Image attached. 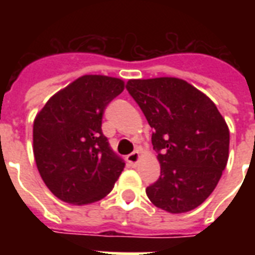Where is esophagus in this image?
<instances>
[{"label": "esophagus", "instance_id": "34e87169", "mask_svg": "<svg viewBox=\"0 0 255 255\" xmlns=\"http://www.w3.org/2000/svg\"><path fill=\"white\" fill-rule=\"evenodd\" d=\"M139 159H140V152L139 151L132 152V153H129V155L127 156V161L129 163V165H132V167H135L136 164L139 163Z\"/></svg>", "mask_w": 255, "mask_h": 255}]
</instances>
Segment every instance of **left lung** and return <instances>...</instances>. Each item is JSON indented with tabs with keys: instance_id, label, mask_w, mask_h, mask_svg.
I'll return each mask as SVG.
<instances>
[{
	"instance_id": "left-lung-1",
	"label": "left lung",
	"mask_w": 255,
	"mask_h": 255,
	"mask_svg": "<svg viewBox=\"0 0 255 255\" xmlns=\"http://www.w3.org/2000/svg\"><path fill=\"white\" fill-rule=\"evenodd\" d=\"M127 90L153 128L160 177L145 189L160 209L178 214L209 197L229 157V128L208 96L178 78L129 79Z\"/></svg>"
}]
</instances>
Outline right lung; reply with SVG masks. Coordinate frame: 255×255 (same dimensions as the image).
I'll use <instances>...</instances> for the list:
<instances>
[{
	"mask_svg": "<svg viewBox=\"0 0 255 255\" xmlns=\"http://www.w3.org/2000/svg\"><path fill=\"white\" fill-rule=\"evenodd\" d=\"M123 90L119 78L83 75L51 96L35 116L34 159L46 186L62 201H99L124 169L102 132L104 110Z\"/></svg>",
	"mask_w": 255,
	"mask_h": 255,
	"instance_id": "add662e5",
	"label": "right lung"
}]
</instances>
